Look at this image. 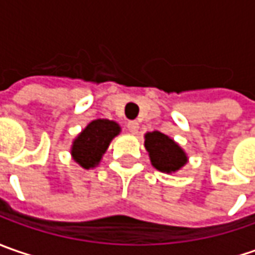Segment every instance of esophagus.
Here are the masks:
<instances>
[{"label": "esophagus", "mask_w": 255, "mask_h": 255, "mask_svg": "<svg viewBox=\"0 0 255 255\" xmlns=\"http://www.w3.org/2000/svg\"><path fill=\"white\" fill-rule=\"evenodd\" d=\"M126 128H128V130L130 133H136L137 129H139V123L136 122V121H129L128 125H126Z\"/></svg>", "instance_id": "34e87169"}]
</instances>
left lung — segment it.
Here are the masks:
<instances>
[{
  "instance_id": "1",
  "label": "left lung",
  "mask_w": 255,
  "mask_h": 255,
  "mask_svg": "<svg viewBox=\"0 0 255 255\" xmlns=\"http://www.w3.org/2000/svg\"><path fill=\"white\" fill-rule=\"evenodd\" d=\"M144 146L149 152L152 164L163 173H173L179 170L187 162L186 153L171 140L169 136L160 132H150L144 136Z\"/></svg>"
}]
</instances>
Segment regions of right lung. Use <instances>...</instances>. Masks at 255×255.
<instances>
[{
	"mask_svg": "<svg viewBox=\"0 0 255 255\" xmlns=\"http://www.w3.org/2000/svg\"><path fill=\"white\" fill-rule=\"evenodd\" d=\"M119 125L108 119H96L89 123L75 139L72 146L75 162L79 163L85 169L95 167L101 162L102 154L106 152L111 140L119 134Z\"/></svg>",
	"mask_w": 255,
	"mask_h": 255,
	"instance_id": "right-lung-1",
	"label": "right lung"
}]
</instances>
